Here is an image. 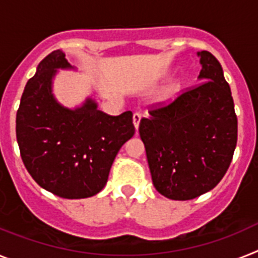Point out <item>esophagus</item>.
<instances>
[{
	"mask_svg": "<svg viewBox=\"0 0 258 258\" xmlns=\"http://www.w3.org/2000/svg\"><path fill=\"white\" fill-rule=\"evenodd\" d=\"M140 119H142V114H140V112H135V114L133 115V122H134V125H135L136 130L139 128Z\"/></svg>",
	"mask_w": 258,
	"mask_h": 258,
	"instance_id": "esophagus-1",
	"label": "esophagus"
}]
</instances>
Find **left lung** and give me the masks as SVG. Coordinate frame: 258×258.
<instances>
[{"mask_svg": "<svg viewBox=\"0 0 258 258\" xmlns=\"http://www.w3.org/2000/svg\"><path fill=\"white\" fill-rule=\"evenodd\" d=\"M202 82L169 105L149 110L139 134L156 190L189 201L214 189L226 174L237 143V118L220 62L198 52Z\"/></svg>", "mask_w": 258, "mask_h": 258, "instance_id": "left-lung-1", "label": "left lung"}]
</instances>
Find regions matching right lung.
Returning a JSON list of instances; mask_svg holds the SVG:
<instances>
[{"label": "right lung", "instance_id": "right-lung-1", "mask_svg": "<svg viewBox=\"0 0 258 258\" xmlns=\"http://www.w3.org/2000/svg\"><path fill=\"white\" fill-rule=\"evenodd\" d=\"M60 49L39 62L17 111L21 157L40 187L57 197L81 199L105 187L116 153L135 134L133 112L107 115L94 99L68 109L52 94L57 69H72Z\"/></svg>", "mask_w": 258, "mask_h": 258}]
</instances>
